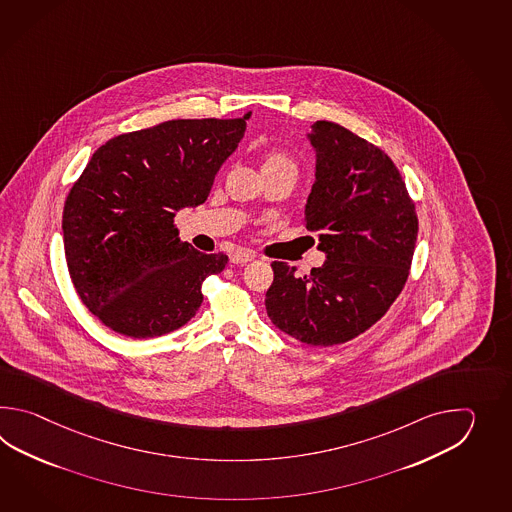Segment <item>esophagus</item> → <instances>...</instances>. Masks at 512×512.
<instances>
[{
    "instance_id": "esophagus-1",
    "label": "esophagus",
    "mask_w": 512,
    "mask_h": 512,
    "mask_svg": "<svg viewBox=\"0 0 512 512\" xmlns=\"http://www.w3.org/2000/svg\"><path fill=\"white\" fill-rule=\"evenodd\" d=\"M252 260H254V256L251 252L236 251L230 254V263H234V265H243V263H249Z\"/></svg>"
}]
</instances>
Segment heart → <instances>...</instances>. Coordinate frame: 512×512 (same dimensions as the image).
Returning <instances> with one entry per match:
<instances>
[{
	"label": "heart",
	"instance_id": "b5f03b06",
	"mask_svg": "<svg viewBox=\"0 0 512 512\" xmlns=\"http://www.w3.org/2000/svg\"><path fill=\"white\" fill-rule=\"evenodd\" d=\"M261 172L263 174L296 175L298 168H296V163H294V159L289 153H285L283 150H269L263 157Z\"/></svg>",
	"mask_w": 512,
	"mask_h": 512
}]
</instances>
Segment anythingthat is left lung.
I'll return each instance as SVG.
<instances>
[{
	"label": "left lung",
	"mask_w": 512,
	"mask_h": 512,
	"mask_svg": "<svg viewBox=\"0 0 512 512\" xmlns=\"http://www.w3.org/2000/svg\"><path fill=\"white\" fill-rule=\"evenodd\" d=\"M307 139L316 164L304 221L326 261L305 276L272 261L265 309L289 337L327 348L359 337L390 309L408 280L419 223L381 148L327 120H316Z\"/></svg>",
	"instance_id": "1"
}]
</instances>
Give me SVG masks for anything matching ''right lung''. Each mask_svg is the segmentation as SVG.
<instances>
[{"label":"right lung","mask_w":512,"mask_h":512,"mask_svg":"<svg viewBox=\"0 0 512 512\" xmlns=\"http://www.w3.org/2000/svg\"><path fill=\"white\" fill-rule=\"evenodd\" d=\"M249 117L168 120L91 155L67 196L62 230L73 285L104 326L153 338L196 315L205 278L229 258L179 240L175 214L207 201Z\"/></svg>","instance_id":"obj_1"}]
</instances>
